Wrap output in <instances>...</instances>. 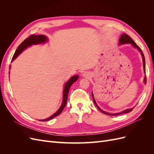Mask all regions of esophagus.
<instances>
[{"label": "esophagus", "instance_id": "obj_1", "mask_svg": "<svg viewBox=\"0 0 154 154\" xmlns=\"http://www.w3.org/2000/svg\"><path fill=\"white\" fill-rule=\"evenodd\" d=\"M83 76H84V77H85V78H89L90 76H91V75H90V74L88 73V72H84L83 74Z\"/></svg>", "mask_w": 154, "mask_h": 154}]
</instances>
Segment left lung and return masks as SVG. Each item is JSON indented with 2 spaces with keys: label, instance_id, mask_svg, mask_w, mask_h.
<instances>
[{
  "label": "left lung",
  "instance_id": "left-lung-1",
  "mask_svg": "<svg viewBox=\"0 0 154 154\" xmlns=\"http://www.w3.org/2000/svg\"><path fill=\"white\" fill-rule=\"evenodd\" d=\"M119 45H123V44H131L134 48H135L136 49H137L139 52H140L141 56H142V58H143V68H144V73H146V69H145V58H144V56L142 52V50L140 49V48L139 47V46L135 43V42L131 38V37L129 36L127 34H123L121 35L119 40ZM144 84H146V75L144 78V80H143ZM92 98H93V101L94 102V104L96 105V106H97V108L101 112H103V114H107V115H109V116H117V115H119V114H125V113H128L130 112H131L134 107L132 109H126L125 110H123L122 112H120L119 113H116V114H112V113H109V112H106L105 111H103V110H101L100 107L98 106V105H97L96 100L94 99V95H93V93H92Z\"/></svg>",
  "mask_w": 154,
  "mask_h": 154
}]
</instances>
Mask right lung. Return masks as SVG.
<instances>
[{"label":"right lung","instance_id":"right-lung-1","mask_svg":"<svg viewBox=\"0 0 154 154\" xmlns=\"http://www.w3.org/2000/svg\"><path fill=\"white\" fill-rule=\"evenodd\" d=\"M48 41V38L47 36H45V35H31L29 38H27L26 40L23 41L20 44V45L18 46V48L17 49V50L15 51V54H14V55H13V58H12L11 62H13V60H15L18 57V56L20 54L23 52V51H24L27 48L30 47V46H31L32 45H38V44H44L45 42H47ZM10 69H11V66H10ZM9 73H10V71H9ZM78 78H79V76L74 75L70 78L69 80L66 83V84H65V85H64L63 91L62 103L61 106H60V108L58 109V110L54 114H53L52 116H51L50 117H49L48 118H46L44 119H40L39 121H41V122H47V121L51 120V119L55 118L56 116H58L60 114H61L62 110L64 109V107L66 106V103H67L68 93H69V91L70 89V87H71V86L73 84L74 82L77 81Z\"/></svg>","mask_w":154,"mask_h":154}]
</instances>
